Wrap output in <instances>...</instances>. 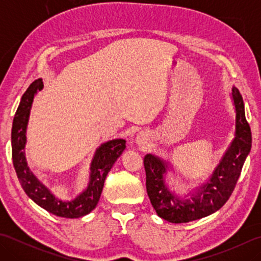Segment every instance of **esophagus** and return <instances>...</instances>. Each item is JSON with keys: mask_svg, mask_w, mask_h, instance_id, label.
Listing matches in <instances>:
<instances>
[{"mask_svg": "<svg viewBox=\"0 0 261 261\" xmlns=\"http://www.w3.org/2000/svg\"><path fill=\"white\" fill-rule=\"evenodd\" d=\"M147 136L146 135H143V134H140L139 136L137 137V142L139 143L140 146H143L145 145V143H147Z\"/></svg>", "mask_w": 261, "mask_h": 261, "instance_id": "obj_1", "label": "esophagus"}]
</instances>
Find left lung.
Returning a JSON list of instances; mask_svg holds the SVG:
<instances>
[{
	"instance_id": "obj_1",
	"label": "left lung",
	"mask_w": 261,
	"mask_h": 261,
	"mask_svg": "<svg viewBox=\"0 0 261 261\" xmlns=\"http://www.w3.org/2000/svg\"><path fill=\"white\" fill-rule=\"evenodd\" d=\"M236 105V138L213 171L211 179L201 187L196 196L180 199L165 184L167 166L153 154L143 159L147 193L160 218L171 223H186L205 218L220 210L233 193L247 156L251 149V130L245 114V105L238 88H232Z\"/></svg>"
}]
</instances>
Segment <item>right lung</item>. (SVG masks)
I'll return each mask as SVG.
<instances>
[{
    "mask_svg": "<svg viewBox=\"0 0 261 261\" xmlns=\"http://www.w3.org/2000/svg\"><path fill=\"white\" fill-rule=\"evenodd\" d=\"M43 83L40 79L31 83V85L22 95L21 102L14 115L11 142H12V160L15 173L27 195L39 206L45 208L49 213L62 216V218H81L95 208L108 173L125 149V140L116 139L109 141L103 143L97 149L92 162L90 184L86 191L77 196L74 201L63 202L57 199L31 173L27 166L23 151L25 145V129L31 104L36 93L41 91Z\"/></svg>",
    "mask_w": 261,
    "mask_h": 261,
    "instance_id": "add662e5",
    "label": "right lung"
}]
</instances>
